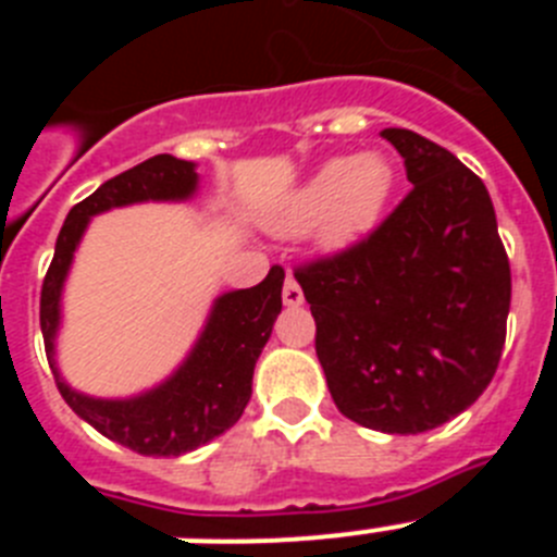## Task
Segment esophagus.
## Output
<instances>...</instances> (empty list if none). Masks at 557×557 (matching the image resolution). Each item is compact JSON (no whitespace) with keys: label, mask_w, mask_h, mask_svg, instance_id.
<instances>
[{"label":"esophagus","mask_w":557,"mask_h":557,"mask_svg":"<svg viewBox=\"0 0 557 557\" xmlns=\"http://www.w3.org/2000/svg\"><path fill=\"white\" fill-rule=\"evenodd\" d=\"M282 298H284V304H287V307H301V304H304V293H301V287H298V282H295L293 273H287V278H284Z\"/></svg>","instance_id":"esophagus-1"}]
</instances>
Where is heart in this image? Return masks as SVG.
<instances>
[{"mask_svg": "<svg viewBox=\"0 0 557 557\" xmlns=\"http://www.w3.org/2000/svg\"><path fill=\"white\" fill-rule=\"evenodd\" d=\"M391 191L393 166L382 152L332 159L278 206L270 228L284 236L318 228L323 248H346L376 225Z\"/></svg>", "mask_w": 557, "mask_h": 557, "instance_id": "b5f03b06", "label": "heart"}]
</instances>
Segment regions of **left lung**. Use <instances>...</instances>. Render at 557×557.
<instances>
[{"label": "left lung", "mask_w": 557, "mask_h": 557, "mask_svg": "<svg viewBox=\"0 0 557 557\" xmlns=\"http://www.w3.org/2000/svg\"><path fill=\"white\" fill-rule=\"evenodd\" d=\"M412 189L366 239L295 270L334 405L387 435L435 430L494 379L510 262L491 195L446 147L382 131Z\"/></svg>", "instance_id": "left-lung-1"}]
</instances>
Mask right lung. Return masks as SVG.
Masks as SVG:
<instances>
[{
    "mask_svg": "<svg viewBox=\"0 0 557 557\" xmlns=\"http://www.w3.org/2000/svg\"><path fill=\"white\" fill-rule=\"evenodd\" d=\"M195 189V164L166 152L106 181L95 195H88L66 214L41 287L44 348L63 401L97 432L147 457L186 455L239 421L250 401L256 359L282 312L284 270L273 264L264 282L256 287L220 295L184 366L159 387L133 398L83 396L63 382L55 366L61 293L83 231L95 214L145 200H186Z\"/></svg>",
    "mask_w": 557,
    "mask_h": 557,
    "instance_id": "right-lung-1",
    "label": "right lung"
}]
</instances>
